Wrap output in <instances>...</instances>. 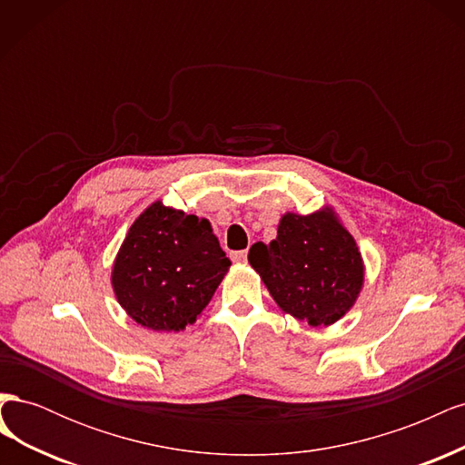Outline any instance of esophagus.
I'll list each match as a JSON object with an SVG mask.
<instances>
[{
    "instance_id": "1",
    "label": "esophagus",
    "mask_w": 465,
    "mask_h": 465,
    "mask_svg": "<svg viewBox=\"0 0 465 465\" xmlns=\"http://www.w3.org/2000/svg\"><path fill=\"white\" fill-rule=\"evenodd\" d=\"M231 260L234 263H244L248 260V252L246 250H238V252H232L231 254Z\"/></svg>"
}]
</instances>
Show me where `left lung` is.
<instances>
[{
  "label": "left lung",
  "mask_w": 465,
  "mask_h": 465,
  "mask_svg": "<svg viewBox=\"0 0 465 465\" xmlns=\"http://www.w3.org/2000/svg\"><path fill=\"white\" fill-rule=\"evenodd\" d=\"M248 262L273 301L311 326L340 320L362 287L361 252L330 209L306 217L287 213L275 241L256 242Z\"/></svg>",
  "instance_id": "obj_1"
}]
</instances>
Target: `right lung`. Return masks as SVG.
Returning a JSON list of instances; mask_svg holds the SVG:
<instances>
[{"label":"right lung","mask_w":465,"mask_h":465,"mask_svg":"<svg viewBox=\"0 0 465 465\" xmlns=\"http://www.w3.org/2000/svg\"><path fill=\"white\" fill-rule=\"evenodd\" d=\"M229 265L209 221L157 202L125 236L112 287L137 323L180 331L202 314Z\"/></svg>","instance_id":"1"}]
</instances>
